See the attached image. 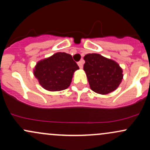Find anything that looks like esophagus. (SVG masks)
I'll use <instances>...</instances> for the list:
<instances>
[{"label": "esophagus", "mask_w": 150, "mask_h": 150, "mask_svg": "<svg viewBox=\"0 0 150 150\" xmlns=\"http://www.w3.org/2000/svg\"><path fill=\"white\" fill-rule=\"evenodd\" d=\"M77 65H78V66L80 67V68H81V69H82V67H83V61H79L78 63H77Z\"/></svg>", "instance_id": "obj_1"}]
</instances>
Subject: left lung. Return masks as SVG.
Masks as SVG:
<instances>
[{
    "instance_id": "1",
    "label": "left lung",
    "mask_w": 150,
    "mask_h": 150,
    "mask_svg": "<svg viewBox=\"0 0 150 150\" xmlns=\"http://www.w3.org/2000/svg\"><path fill=\"white\" fill-rule=\"evenodd\" d=\"M84 60L83 68L92 91L106 94L117 89L123 79V70L116 62L97 53L85 55Z\"/></svg>"
}]
</instances>
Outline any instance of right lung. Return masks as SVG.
<instances>
[{
	"mask_svg": "<svg viewBox=\"0 0 150 150\" xmlns=\"http://www.w3.org/2000/svg\"><path fill=\"white\" fill-rule=\"evenodd\" d=\"M79 67L71 55L58 52L37 63L34 75L46 90L61 91L69 87Z\"/></svg>",
	"mask_w": 150,
	"mask_h": 150,
	"instance_id": "1",
	"label": "right lung"
}]
</instances>
